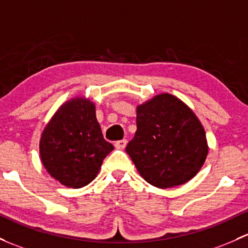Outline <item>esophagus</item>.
Masks as SVG:
<instances>
[{"instance_id": "34e87169", "label": "esophagus", "mask_w": 248, "mask_h": 248, "mask_svg": "<svg viewBox=\"0 0 248 248\" xmlns=\"http://www.w3.org/2000/svg\"><path fill=\"white\" fill-rule=\"evenodd\" d=\"M127 145V140L122 139V140H119V141L115 142V147L119 148V150H124V147H126Z\"/></svg>"}]
</instances>
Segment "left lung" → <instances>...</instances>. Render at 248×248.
I'll use <instances>...</instances> for the list:
<instances>
[{
  "label": "left lung",
  "mask_w": 248,
  "mask_h": 248,
  "mask_svg": "<svg viewBox=\"0 0 248 248\" xmlns=\"http://www.w3.org/2000/svg\"><path fill=\"white\" fill-rule=\"evenodd\" d=\"M208 150L204 127L177 96L159 93L137 107V132L126 152L151 186L168 189L189 182Z\"/></svg>",
  "instance_id": "8db88e82"
}]
</instances>
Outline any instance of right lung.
Returning <instances> with one entry per match:
<instances>
[{"mask_svg": "<svg viewBox=\"0 0 248 248\" xmlns=\"http://www.w3.org/2000/svg\"><path fill=\"white\" fill-rule=\"evenodd\" d=\"M113 150L114 146L103 138L95 103L83 96L59 107L39 142L41 163L49 176L72 189L93 182L103 159Z\"/></svg>", "mask_w": 248, "mask_h": 248, "instance_id": "1", "label": "right lung"}]
</instances>
